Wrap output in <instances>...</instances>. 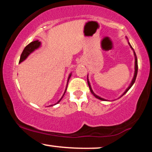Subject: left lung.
<instances>
[{
    "label": "left lung",
    "mask_w": 152,
    "mask_h": 152,
    "mask_svg": "<svg viewBox=\"0 0 152 152\" xmlns=\"http://www.w3.org/2000/svg\"><path fill=\"white\" fill-rule=\"evenodd\" d=\"M129 46H130L131 48H132V49H133V48H132V46H131V44H130L129 43ZM134 56H135V72H134V78H133V80H132V83H131L130 86L128 87V88H127V89H126V91H125V92H124V93L123 94V95H124V94H126V92L128 91L130 89V88H131V87L132 86V85H133L134 82H135V81H136V78H137V72H138V63H137V55H136L135 52H134ZM88 86H89V88H90V91H91V94H93V95L94 96L96 97V98H97V99H100V100H102V101H106V99H102V98H101V97L98 96H97V95H96V94L94 93V91H92V89H91V85H90V83H89V81H88ZM123 95H122V96H123Z\"/></svg>",
    "instance_id": "left-lung-1"
}]
</instances>
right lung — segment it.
<instances>
[{"label": "right lung", "mask_w": 152, "mask_h": 152, "mask_svg": "<svg viewBox=\"0 0 152 152\" xmlns=\"http://www.w3.org/2000/svg\"><path fill=\"white\" fill-rule=\"evenodd\" d=\"M40 45H41V42H39L38 41H32V42L29 43V44H28L27 46L25 47V48H24L23 50L21 55H20V61H19V63L22 62L23 61L25 60V59L28 57V56L31 53H32V52L34 51L35 49L38 48V47L40 46ZM70 77H71V75L69 76V79ZM68 82H69V80H68ZM66 88H67V87H66ZM66 91H65V92H64V94H65V93H66ZM64 94L63 95V96H64ZM63 96H62V98H63ZM61 99L60 100H59L58 102L56 103V104H58V103L60 102V101L61 100Z\"/></svg>", "instance_id": "obj_1"}]
</instances>
